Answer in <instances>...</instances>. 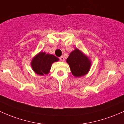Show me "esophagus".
Returning <instances> with one entry per match:
<instances>
[{
	"label": "esophagus",
	"mask_w": 124,
	"mask_h": 124,
	"mask_svg": "<svg viewBox=\"0 0 124 124\" xmlns=\"http://www.w3.org/2000/svg\"><path fill=\"white\" fill-rule=\"evenodd\" d=\"M59 59L61 60V61H64V58H63V57L62 56L60 57V58H59Z\"/></svg>",
	"instance_id": "esophagus-1"
}]
</instances>
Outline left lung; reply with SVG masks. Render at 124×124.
Segmentation results:
<instances>
[{
    "mask_svg": "<svg viewBox=\"0 0 124 124\" xmlns=\"http://www.w3.org/2000/svg\"><path fill=\"white\" fill-rule=\"evenodd\" d=\"M66 62L70 66L72 73L76 77L85 75L90 69V61L78 49L70 53Z\"/></svg>",
    "mask_w": 124,
    "mask_h": 124,
    "instance_id": "8db88e82",
    "label": "left lung"
}]
</instances>
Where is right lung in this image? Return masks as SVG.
I'll list each match as a JSON object with an SVG mask.
<instances>
[{
    "label": "right lung",
    "instance_id": "1",
    "mask_svg": "<svg viewBox=\"0 0 124 124\" xmlns=\"http://www.w3.org/2000/svg\"><path fill=\"white\" fill-rule=\"evenodd\" d=\"M58 61L59 59L55 56L40 52L32 60L31 65L35 73L43 75L49 72L52 64Z\"/></svg>",
    "mask_w": 124,
    "mask_h": 124
}]
</instances>
